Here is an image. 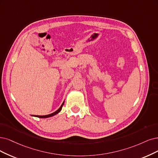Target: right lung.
<instances>
[{
    "label": "right lung",
    "mask_w": 158,
    "mask_h": 158,
    "mask_svg": "<svg viewBox=\"0 0 158 158\" xmlns=\"http://www.w3.org/2000/svg\"><path fill=\"white\" fill-rule=\"evenodd\" d=\"M64 103V101L63 102L62 104L61 105V106L59 107V109H58V110H56V111H55L54 113H52L51 114H48V115H43V116H40V115H31L32 116H35V117H38V118H49V117H51V116H55L56 115V114H58L59 112H60V110H62V107L63 106V105Z\"/></svg>",
    "instance_id": "1"
}]
</instances>
